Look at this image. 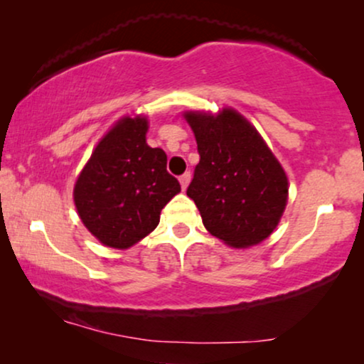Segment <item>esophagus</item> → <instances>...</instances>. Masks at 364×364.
Instances as JSON below:
<instances>
[{"label":"esophagus","instance_id":"34e87169","mask_svg":"<svg viewBox=\"0 0 364 364\" xmlns=\"http://www.w3.org/2000/svg\"><path fill=\"white\" fill-rule=\"evenodd\" d=\"M191 177H192V173H191V172H186V173H182V176L178 177V182H181V186H182V191H186V188H187L188 182H191Z\"/></svg>","mask_w":364,"mask_h":364}]
</instances>
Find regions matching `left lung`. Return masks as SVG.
<instances>
[{
    "label": "left lung",
    "instance_id": "left-lung-1",
    "mask_svg": "<svg viewBox=\"0 0 364 364\" xmlns=\"http://www.w3.org/2000/svg\"><path fill=\"white\" fill-rule=\"evenodd\" d=\"M196 134L200 162L187 196L213 237L233 248L272 235L288 198L287 173L257 129L242 114H183Z\"/></svg>",
    "mask_w": 364,
    "mask_h": 364
}]
</instances>
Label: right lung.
<instances>
[{"label":"right lung","instance_id":"obj_1","mask_svg":"<svg viewBox=\"0 0 364 364\" xmlns=\"http://www.w3.org/2000/svg\"><path fill=\"white\" fill-rule=\"evenodd\" d=\"M146 117H122L94 149L74 186V203L89 232L124 248L149 235L161 210L181 192L162 149L147 146Z\"/></svg>","mask_w":364,"mask_h":364}]
</instances>
